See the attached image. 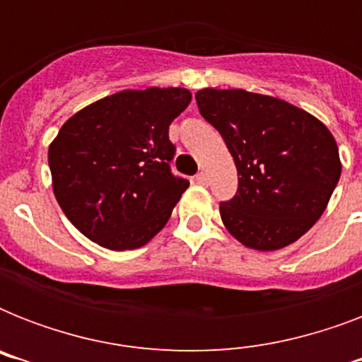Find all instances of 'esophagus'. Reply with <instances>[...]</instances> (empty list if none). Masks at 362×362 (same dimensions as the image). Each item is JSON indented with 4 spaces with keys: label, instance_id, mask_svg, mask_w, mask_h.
<instances>
[{
    "label": "esophagus",
    "instance_id": "esophagus-1",
    "mask_svg": "<svg viewBox=\"0 0 362 362\" xmlns=\"http://www.w3.org/2000/svg\"><path fill=\"white\" fill-rule=\"evenodd\" d=\"M195 182L201 184V186H206V184H209V176H206V173H199V175L195 176Z\"/></svg>",
    "mask_w": 362,
    "mask_h": 362
}]
</instances>
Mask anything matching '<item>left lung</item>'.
<instances>
[{
	"mask_svg": "<svg viewBox=\"0 0 362 362\" xmlns=\"http://www.w3.org/2000/svg\"><path fill=\"white\" fill-rule=\"evenodd\" d=\"M195 99L238 170L237 195L220 204L227 231L259 252L298 240L325 212L340 180L342 163L331 131L272 95L203 88Z\"/></svg>",
	"mask_w": 362,
	"mask_h": 362,
	"instance_id": "1",
	"label": "left lung"
}]
</instances>
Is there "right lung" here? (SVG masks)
Returning a JSON list of instances; mask_svg holds the SVG:
<instances>
[{
  "mask_svg": "<svg viewBox=\"0 0 362 362\" xmlns=\"http://www.w3.org/2000/svg\"><path fill=\"white\" fill-rule=\"evenodd\" d=\"M189 101L186 88L122 90L62 125L48 146L52 189L84 237L124 252L163 229L189 186L169 167V125Z\"/></svg>",
  "mask_w": 362,
  "mask_h": 362,
  "instance_id": "obj_1",
  "label": "right lung"
}]
</instances>
